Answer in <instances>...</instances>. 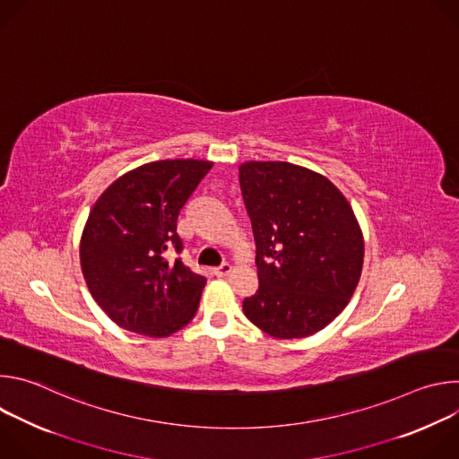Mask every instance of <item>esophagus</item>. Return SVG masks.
I'll list each match as a JSON object with an SVG mask.
<instances>
[{
  "instance_id": "obj_1",
  "label": "esophagus",
  "mask_w": 459,
  "mask_h": 459,
  "mask_svg": "<svg viewBox=\"0 0 459 459\" xmlns=\"http://www.w3.org/2000/svg\"><path fill=\"white\" fill-rule=\"evenodd\" d=\"M230 273H232V265H230V264H221L220 267L214 269V274H216L218 278H225V276H229Z\"/></svg>"
}]
</instances>
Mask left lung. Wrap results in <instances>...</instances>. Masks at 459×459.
Segmentation results:
<instances>
[{
    "instance_id": "1",
    "label": "left lung",
    "mask_w": 459,
    "mask_h": 459,
    "mask_svg": "<svg viewBox=\"0 0 459 459\" xmlns=\"http://www.w3.org/2000/svg\"><path fill=\"white\" fill-rule=\"evenodd\" d=\"M239 185L255 241L259 289L245 316L281 340L325 329L361 276L363 236L345 195L287 161H247Z\"/></svg>"
}]
</instances>
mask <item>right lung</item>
Segmentation results:
<instances>
[{
  "label": "right lung",
  "mask_w": 459,
  "mask_h": 459,
  "mask_svg": "<svg viewBox=\"0 0 459 459\" xmlns=\"http://www.w3.org/2000/svg\"><path fill=\"white\" fill-rule=\"evenodd\" d=\"M212 169L202 160H161L117 178L92 207L80 259L92 298L126 331L165 338L200 307L207 280L186 267L178 216Z\"/></svg>",
  "instance_id": "right-lung-1"
}]
</instances>
